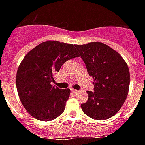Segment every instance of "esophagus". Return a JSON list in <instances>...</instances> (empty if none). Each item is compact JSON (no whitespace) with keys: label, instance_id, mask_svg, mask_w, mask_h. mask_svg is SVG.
Listing matches in <instances>:
<instances>
[{"label":"esophagus","instance_id":"obj_1","mask_svg":"<svg viewBox=\"0 0 145 145\" xmlns=\"http://www.w3.org/2000/svg\"><path fill=\"white\" fill-rule=\"evenodd\" d=\"M71 93H77L78 91L74 89H71Z\"/></svg>","mask_w":145,"mask_h":145}]
</instances>
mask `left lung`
<instances>
[{
  "mask_svg": "<svg viewBox=\"0 0 145 145\" xmlns=\"http://www.w3.org/2000/svg\"><path fill=\"white\" fill-rule=\"evenodd\" d=\"M76 48L94 79V92L86 91L89 98L81 104L82 110L94 120L108 119L119 111L128 95V65L117 51L100 42L76 45Z\"/></svg>",
  "mask_w": 145,
  "mask_h": 145,
  "instance_id": "obj_1",
  "label": "left lung"
}]
</instances>
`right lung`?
<instances>
[{
  "label": "right lung",
  "instance_id": "add662e5",
  "mask_svg": "<svg viewBox=\"0 0 145 145\" xmlns=\"http://www.w3.org/2000/svg\"><path fill=\"white\" fill-rule=\"evenodd\" d=\"M75 47L48 40L29 51L21 61L16 74L17 92L22 105L35 119L51 121L64 112L70 89L51 84L66 61L80 56Z\"/></svg>",
  "mask_w": 145,
  "mask_h": 145
}]
</instances>
